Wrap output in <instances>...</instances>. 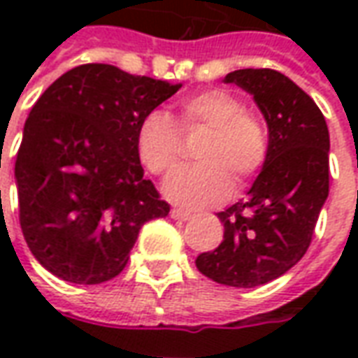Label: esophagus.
<instances>
[{
    "mask_svg": "<svg viewBox=\"0 0 358 358\" xmlns=\"http://www.w3.org/2000/svg\"><path fill=\"white\" fill-rule=\"evenodd\" d=\"M171 217L174 218V220H189V218H194V215H192V213H187V210L172 209Z\"/></svg>",
    "mask_w": 358,
    "mask_h": 358,
    "instance_id": "obj_1",
    "label": "esophagus"
}]
</instances>
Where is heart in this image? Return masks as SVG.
Instances as JSON below:
<instances>
[{
    "instance_id": "1",
    "label": "heart",
    "mask_w": 358,
    "mask_h": 358,
    "mask_svg": "<svg viewBox=\"0 0 358 358\" xmlns=\"http://www.w3.org/2000/svg\"><path fill=\"white\" fill-rule=\"evenodd\" d=\"M184 132L207 128L197 145L199 164L180 169L164 182L163 194L189 209L222 203L234 187L240 192L268 157V134L255 113L226 90H205L180 105ZM136 151L153 174H169L178 164L182 138L176 122L161 109L148 110L136 124Z\"/></svg>"
}]
</instances>
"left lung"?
I'll return each instance as SVG.
<instances>
[{"label":"left lung","instance_id":"obj_1","mask_svg":"<svg viewBox=\"0 0 358 358\" xmlns=\"http://www.w3.org/2000/svg\"><path fill=\"white\" fill-rule=\"evenodd\" d=\"M224 82L253 95L268 126V157L248 199L218 213L224 240L195 266L217 284L257 287L307 253L330 189V134L316 103L285 74L241 69Z\"/></svg>","mask_w":358,"mask_h":358}]
</instances>
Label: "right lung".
I'll use <instances>...</instances> for the list:
<instances>
[{
	"label": "right lung",
	"mask_w": 358,
	"mask_h": 358,
	"mask_svg": "<svg viewBox=\"0 0 358 358\" xmlns=\"http://www.w3.org/2000/svg\"><path fill=\"white\" fill-rule=\"evenodd\" d=\"M182 84L118 66L71 69L30 110L15 163L19 218L36 261L71 284L118 276L148 220L169 215L136 151V124Z\"/></svg>",
	"instance_id": "1"
}]
</instances>
